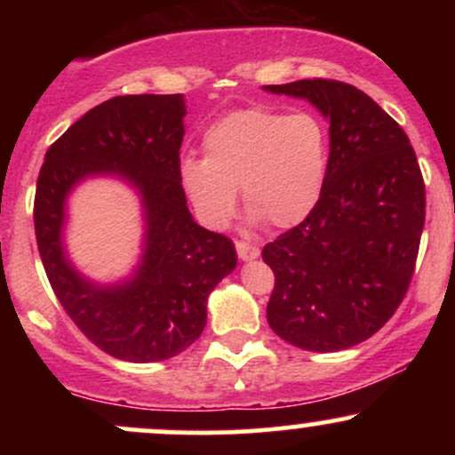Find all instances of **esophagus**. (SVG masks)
<instances>
[{"label": "esophagus", "instance_id": "esophagus-1", "mask_svg": "<svg viewBox=\"0 0 455 455\" xmlns=\"http://www.w3.org/2000/svg\"><path fill=\"white\" fill-rule=\"evenodd\" d=\"M235 248H237V254L242 260H254L260 254V250L257 248V245L245 243V242H237L235 243Z\"/></svg>", "mask_w": 455, "mask_h": 455}]
</instances>
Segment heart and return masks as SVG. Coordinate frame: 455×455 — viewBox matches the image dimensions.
<instances>
[{"label":"heart","instance_id":"1","mask_svg":"<svg viewBox=\"0 0 455 455\" xmlns=\"http://www.w3.org/2000/svg\"><path fill=\"white\" fill-rule=\"evenodd\" d=\"M203 151L205 158L181 160L180 181L212 228L231 220L239 188L250 220L291 228L310 216L325 186L327 132L307 113L233 111L205 130Z\"/></svg>","mask_w":455,"mask_h":455}]
</instances>
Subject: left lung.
Returning <instances> with one entry per match:
<instances>
[{
    "label": "left lung",
    "instance_id": "left-lung-1",
    "mask_svg": "<svg viewBox=\"0 0 455 455\" xmlns=\"http://www.w3.org/2000/svg\"><path fill=\"white\" fill-rule=\"evenodd\" d=\"M263 90L307 100L329 122L316 207L263 248L275 275L267 323L304 351L351 348L394 316L411 284L426 220L417 156L404 130L348 83L304 78Z\"/></svg>",
    "mask_w": 455,
    "mask_h": 455
}]
</instances>
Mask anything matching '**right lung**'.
I'll list each match as a JSON object with an SVG mask.
<instances>
[{"label": "right lung", "mask_w": 455, "mask_h": 455, "mask_svg": "<svg viewBox=\"0 0 455 455\" xmlns=\"http://www.w3.org/2000/svg\"><path fill=\"white\" fill-rule=\"evenodd\" d=\"M186 100L117 96L87 111L51 145L40 169L34 227L46 278L68 316L113 357L132 363L186 351L207 323V297L237 265L235 245L198 227L180 181ZM92 176H117L140 195L144 252L128 279L102 285L67 257V196Z\"/></svg>", "instance_id": "obj_1"}]
</instances>
